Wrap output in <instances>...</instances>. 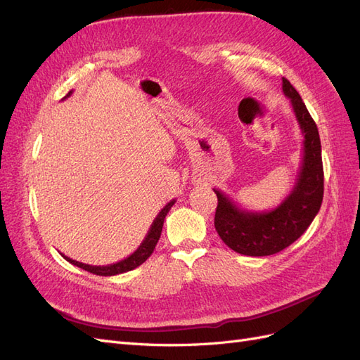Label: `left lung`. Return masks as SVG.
<instances>
[{
    "label": "left lung",
    "mask_w": 360,
    "mask_h": 360,
    "mask_svg": "<svg viewBox=\"0 0 360 360\" xmlns=\"http://www.w3.org/2000/svg\"><path fill=\"white\" fill-rule=\"evenodd\" d=\"M282 91L291 102L303 135L302 165L291 192L275 209L252 212L242 209L219 189H213L217 197L216 231L228 248L242 255L266 257L281 252L308 230L323 201L324 174L317 124L300 94L285 78H282Z\"/></svg>",
    "instance_id": "left-lung-1"
}]
</instances>
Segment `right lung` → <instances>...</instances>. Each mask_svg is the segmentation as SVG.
<instances>
[{"label":"right lung","mask_w":360,"mask_h":360,"mask_svg":"<svg viewBox=\"0 0 360 360\" xmlns=\"http://www.w3.org/2000/svg\"><path fill=\"white\" fill-rule=\"evenodd\" d=\"M72 94V91H69V94L66 97H69ZM174 202H176V200H171L163 209L158 213V216L155 217L153 224H151L150 230L146 236V238L143 240V243H141L138 246V249L135 250V252L132 255H129L127 258L122 259V261H117V263L114 264H108V266H90V264H84V263H79V261H75L66 255H63L64 259H68L69 263H72L73 266L76 267H81L86 271H90V274L93 275H99V276H114V275H120V274H124V271H129V270H134L136 269L138 266H141L144 263V261L153 254V250L159 242V237H160V233H162V226H163V221H165V216L168 214V212L171 210V207L174 205Z\"/></svg>","instance_id":"add662e5"}]
</instances>
